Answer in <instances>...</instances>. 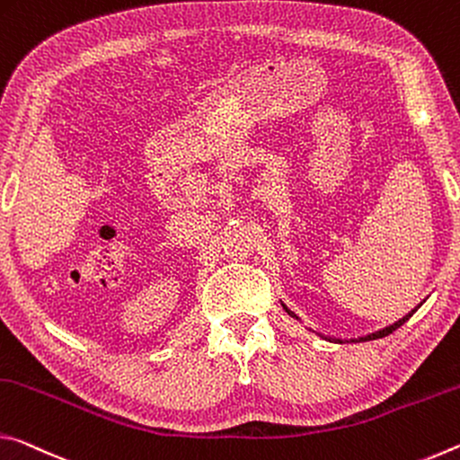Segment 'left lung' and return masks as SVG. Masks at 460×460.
Returning <instances> with one entry per match:
<instances>
[{"mask_svg":"<svg viewBox=\"0 0 460 460\" xmlns=\"http://www.w3.org/2000/svg\"><path fill=\"white\" fill-rule=\"evenodd\" d=\"M281 305H283V310H285V312H288V314L291 315V318H296V320H299V318H297V315H296V314H293V312L289 310V307H288V305H285V304H281ZM413 312H416V310H411V312H410L408 315H403V318H402V320H397L395 323H391V326H387V328H383V330H379V332H373V334H367V336H360V338H350V342H357V341H358V342H360V341H363V342H365V341H375V338H383V336H387V334H391V332H394V330H397V328H400L403 322H408V320H410V315H411ZM312 332H314V330H312ZM318 336H322V334H318ZM322 338H326V341H330V342H332V341H334V342H338V344H342V342H344V341H342V338H330V336H322Z\"/></svg>","mask_w":460,"mask_h":460,"instance_id":"8db88e82","label":"left lung"}]
</instances>
